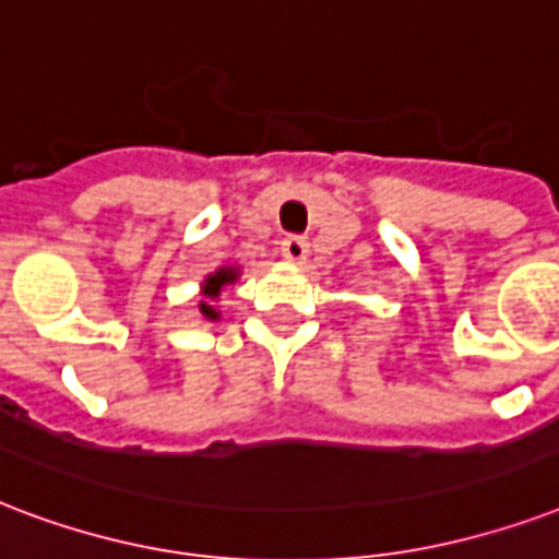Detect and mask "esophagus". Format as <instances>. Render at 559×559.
Returning <instances> with one entry per match:
<instances>
[{
  "instance_id": "1",
  "label": "esophagus",
  "mask_w": 559,
  "mask_h": 559,
  "mask_svg": "<svg viewBox=\"0 0 559 559\" xmlns=\"http://www.w3.org/2000/svg\"><path fill=\"white\" fill-rule=\"evenodd\" d=\"M308 251L310 246L305 237H296V234H293V237H284V240H281V254H284L287 261L305 263L308 261Z\"/></svg>"
}]
</instances>
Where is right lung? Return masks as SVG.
<instances>
[{
	"instance_id": "obj_1",
	"label": "right lung",
	"mask_w": 559,
	"mask_h": 559,
	"mask_svg": "<svg viewBox=\"0 0 559 559\" xmlns=\"http://www.w3.org/2000/svg\"><path fill=\"white\" fill-rule=\"evenodd\" d=\"M237 275H240V272H237V266H223V270H216L213 275H207V278H204V284H202L204 301L199 305V310H202L204 319H211V322H216V319H219V310L213 308V301L219 298V293H223L225 284H234V281H237Z\"/></svg>"
}]
</instances>
